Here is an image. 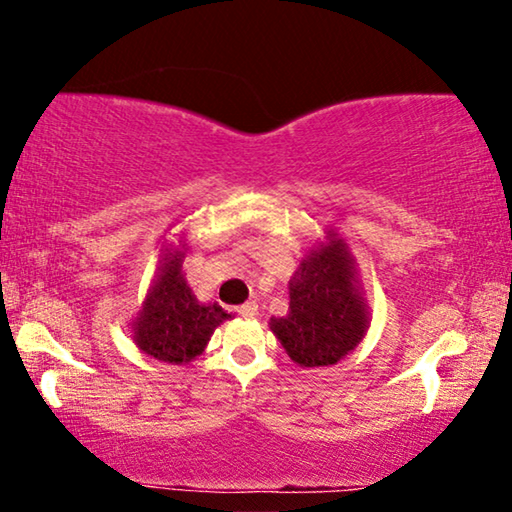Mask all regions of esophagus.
<instances>
[{
  "label": "esophagus",
  "mask_w": 512,
  "mask_h": 512,
  "mask_svg": "<svg viewBox=\"0 0 512 512\" xmlns=\"http://www.w3.org/2000/svg\"><path fill=\"white\" fill-rule=\"evenodd\" d=\"M235 311L239 316H244V318H255L257 316V302H244V305L241 307H235Z\"/></svg>",
  "instance_id": "esophagus-1"
}]
</instances>
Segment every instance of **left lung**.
Wrapping results in <instances>:
<instances>
[{"label":"left lung","mask_w":512,"mask_h":512,"mask_svg":"<svg viewBox=\"0 0 512 512\" xmlns=\"http://www.w3.org/2000/svg\"><path fill=\"white\" fill-rule=\"evenodd\" d=\"M289 298V314L268 325L302 368L334 366L368 332L370 309L357 284V262L332 230L293 273Z\"/></svg>","instance_id":"obj_1"}]
</instances>
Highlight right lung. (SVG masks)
<instances>
[{
	"mask_svg": "<svg viewBox=\"0 0 512 512\" xmlns=\"http://www.w3.org/2000/svg\"><path fill=\"white\" fill-rule=\"evenodd\" d=\"M185 246H164L158 273L140 314L133 320V341L144 354L176 363L194 361L207 341L230 314L216 302L203 305L189 289L183 275Z\"/></svg>",
	"mask_w": 512,
	"mask_h": 512,
	"instance_id": "obj_1",
	"label": "right lung"
}]
</instances>
